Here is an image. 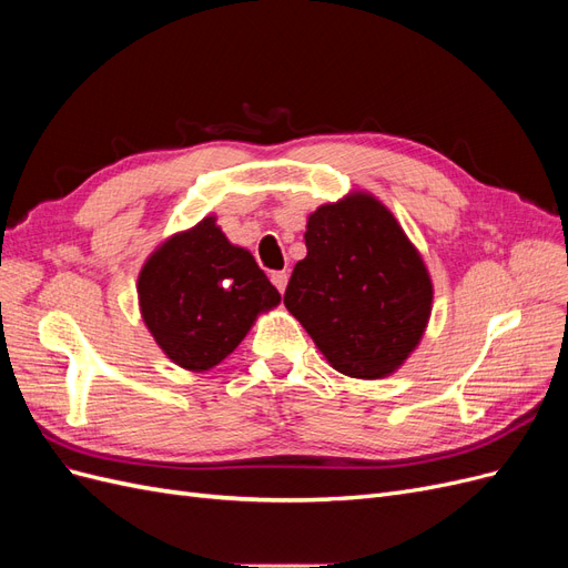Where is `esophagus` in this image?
Instances as JSON below:
<instances>
[{"instance_id": "obj_1", "label": "esophagus", "mask_w": 568, "mask_h": 568, "mask_svg": "<svg viewBox=\"0 0 568 568\" xmlns=\"http://www.w3.org/2000/svg\"><path fill=\"white\" fill-rule=\"evenodd\" d=\"M270 280H272V284L280 288V294H284V288H286V284H288V272H284V270H277V272H272L270 274Z\"/></svg>"}]
</instances>
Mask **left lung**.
Listing matches in <instances>:
<instances>
[{
	"label": "left lung",
	"instance_id": "obj_1",
	"mask_svg": "<svg viewBox=\"0 0 568 568\" xmlns=\"http://www.w3.org/2000/svg\"><path fill=\"white\" fill-rule=\"evenodd\" d=\"M305 246L284 294L288 313L336 372L393 374L422 341L434 301L428 270L398 220L355 192L307 217Z\"/></svg>",
	"mask_w": 568,
	"mask_h": 568
}]
</instances>
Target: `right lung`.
<instances>
[{
	"mask_svg": "<svg viewBox=\"0 0 568 568\" xmlns=\"http://www.w3.org/2000/svg\"><path fill=\"white\" fill-rule=\"evenodd\" d=\"M136 294L151 336L189 372L220 365L255 317L282 301L255 257L232 246L215 217H203L153 251Z\"/></svg>",
	"mask_w": 568,
	"mask_h": 568,
	"instance_id": "obj_1",
	"label": "right lung"
}]
</instances>
